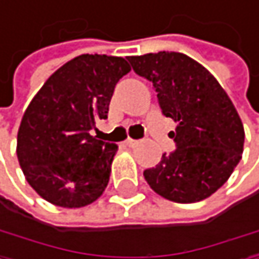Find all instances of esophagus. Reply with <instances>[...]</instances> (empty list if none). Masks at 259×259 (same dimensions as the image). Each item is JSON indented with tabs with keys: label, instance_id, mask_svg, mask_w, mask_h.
I'll use <instances>...</instances> for the list:
<instances>
[{
	"label": "esophagus",
	"instance_id": "esophagus-1",
	"mask_svg": "<svg viewBox=\"0 0 259 259\" xmlns=\"http://www.w3.org/2000/svg\"><path fill=\"white\" fill-rule=\"evenodd\" d=\"M137 144H139V142H137V140H134V139H126V140H125V145H126V147H130V148H134Z\"/></svg>",
	"mask_w": 259,
	"mask_h": 259
}]
</instances>
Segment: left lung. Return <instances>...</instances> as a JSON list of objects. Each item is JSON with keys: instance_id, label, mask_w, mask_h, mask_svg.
Masks as SVG:
<instances>
[{"instance_id": "1", "label": "left lung", "mask_w": 259, "mask_h": 259, "mask_svg": "<svg viewBox=\"0 0 259 259\" xmlns=\"http://www.w3.org/2000/svg\"><path fill=\"white\" fill-rule=\"evenodd\" d=\"M128 61L153 83L163 115L178 122L170 134L176 150L145 170V181L173 202L211 196L233 173L244 147V126L227 93L202 64L181 52L162 51Z\"/></svg>"}]
</instances>
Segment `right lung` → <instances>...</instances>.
I'll return each instance as SVG.
<instances>
[{
    "label": "right lung",
    "instance_id": "1",
    "mask_svg": "<svg viewBox=\"0 0 259 259\" xmlns=\"http://www.w3.org/2000/svg\"><path fill=\"white\" fill-rule=\"evenodd\" d=\"M130 71L122 57L83 54L57 69L29 103L17 156L26 181L48 202L80 208L102 196L119 147L89 131L108 119L114 88Z\"/></svg>",
    "mask_w": 259,
    "mask_h": 259
}]
</instances>
